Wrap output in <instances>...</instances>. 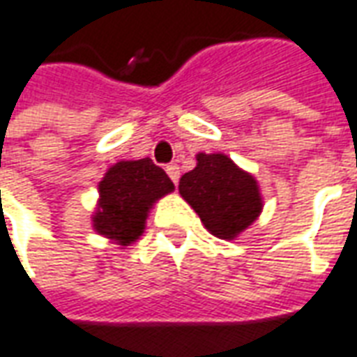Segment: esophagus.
<instances>
[{
    "label": "esophagus",
    "mask_w": 357,
    "mask_h": 357,
    "mask_svg": "<svg viewBox=\"0 0 357 357\" xmlns=\"http://www.w3.org/2000/svg\"><path fill=\"white\" fill-rule=\"evenodd\" d=\"M166 172H168V176H170L172 181H174V183H178L179 181V166L178 164H168V166H166Z\"/></svg>",
    "instance_id": "1"
}]
</instances>
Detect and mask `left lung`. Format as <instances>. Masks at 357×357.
Returning a JSON list of instances; mask_svg holds the SVG:
<instances>
[{"mask_svg": "<svg viewBox=\"0 0 357 357\" xmlns=\"http://www.w3.org/2000/svg\"><path fill=\"white\" fill-rule=\"evenodd\" d=\"M195 158V168L179 179V195L213 236L231 241L263 213L259 183L228 154L199 153Z\"/></svg>", "mask_w": 357, "mask_h": 357, "instance_id": "8db88e82", "label": "left lung"}]
</instances>
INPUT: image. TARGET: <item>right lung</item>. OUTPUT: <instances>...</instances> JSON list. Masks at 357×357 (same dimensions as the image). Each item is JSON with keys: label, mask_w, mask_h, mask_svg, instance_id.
I'll use <instances>...</instances> for the list:
<instances>
[{"label": "right lung", "mask_w": 357, "mask_h": 357, "mask_svg": "<svg viewBox=\"0 0 357 357\" xmlns=\"http://www.w3.org/2000/svg\"><path fill=\"white\" fill-rule=\"evenodd\" d=\"M174 189L166 172L151 158L116 162L98 183L92 228L96 234L127 248L143 236L154 203Z\"/></svg>", "instance_id": "right-lung-1"}]
</instances>
